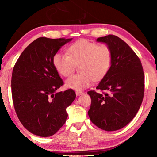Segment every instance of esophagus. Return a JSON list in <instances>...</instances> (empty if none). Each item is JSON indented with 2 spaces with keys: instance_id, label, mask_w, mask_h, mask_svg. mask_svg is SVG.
Wrapping results in <instances>:
<instances>
[{
  "instance_id": "34e87169",
  "label": "esophagus",
  "mask_w": 157,
  "mask_h": 157,
  "mask_svg": "<svg viewBox=\"0 0 157 157\" xmlns=\"http://www.w3.org/2000/svg\"><path fill=\"white\" fill-rule=\"evenodd\" d=\"M75 94H76L77 95H82V94H83V93H82V91H77L75 92Z\"/></svg>"
}]
</instances>
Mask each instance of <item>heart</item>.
<instances>
[{
	"instance_id": "1",
	"label": "heart",
	"mask_w": 157,
	"mask_h": 157,
	"mask_svg": "<svg viewBox=\"0 0 157 157\" xmlns=\"http://www.w3.org/2000/svg\"><path fill=\"white\" fill-rule=\"evenodd\" d=\"M68 54L56 53L53 64L57 72L68 77L79 65L80 73L73 75L66 80L68 88L82 90L89 87L93 81L104 78L112 62V52L107 45H98L87 39L75 42L68 48Z\"/></svg>"
}]
</instances>
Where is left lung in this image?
I'll return each instance as SVG.
<instances>
[{
	"label": "left lung",
	"instance_id": "1",
	"mask_svg": "<svg viewBox=\"0 0 157 157\" xmlns=\"http://www.w3.org/2000/svg\"><path fill=\"white\" fill-rule=\"evenodd\" d=\"M112 52V62L107 73L96 89L87 92L91 98L88 111L90 120L108 132L122 129L136 116L144 95V73L140 60L131 48L112 34L99 37Z\"/></svg>",
	"mask_w": 157,
	"mask_h": 157
}]
</instances>
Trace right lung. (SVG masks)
<instances>
[{
	"label": "right lung",
	"mask_w": 157,
	"mask_h": 157,
	"mask_svg": "<svg viewBox=\"0 0 157 157\" xmlns=\"http://www.w3.org/2000/svg\"><path fill=\"white\" fill-rule=\"evenodd\" d=\"M71 39L39 37L21 53L12 76L15 111L32 134L51 136L66 123V108L76 97L73 89L57 93L63 84L53 64V57Z\"/></svg>",
	"instance_id": "right-lung-1"
}]
</instances>
